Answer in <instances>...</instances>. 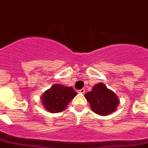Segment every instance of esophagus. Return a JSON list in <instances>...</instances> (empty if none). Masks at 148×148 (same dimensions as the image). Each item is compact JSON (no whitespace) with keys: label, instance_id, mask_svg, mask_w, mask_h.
<instances>
[{"label":"esophagus","instance_id":"obj_1","mask_svg":"<svg viewBox=\"0 0 148 148\" xmlns=\"http://www.w3.org/2000/svg\"><path fill=\"white\" fill-rule=\"evenodd\" d=\"M85 92V89L84 88H82L81 90H79V93H81V94H84Z\"/></svg>","mask_w":148,"mask_h":148}]
</instances>
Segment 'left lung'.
Listing matches in <instances>:
<instances>
[{
    "mask_svg": "<svg viewBox=\"0 0 148 148\" xmlns=\"http://www.w3.org/2000/svg\"><path fill=\"white\" fill-rule=\"evenodd\" d=\"M91 110L97 114L105 116L116 110L119 100L115 93L109 90L103 83H99L93 87L92 90L86 94Z\"/></svg>",
    "mask_w": 148,
    "mask_h": 148,
    "instance_id": "1",
    "label": "left lung"
}]
</instances>
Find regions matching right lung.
Returning a JSON list of instances; mask_svg holds the SVG:
<instances>
[{
  "instance_id": "1",
  "label": "right lung",
  "mask_w": 148,
  "mask_h": 148,
  "mask_svg": "<svg viewBox=\"0 0 148 148\" xmlns=\"http://www.w3.org/2000/svg\"><path fill=\"white\" fill-rule=\"evenodd\" d=\"M77 93L71 87L56 84L40 97L44 108L51 113L61 112Z\"/></svg>"
}]
</instances>
